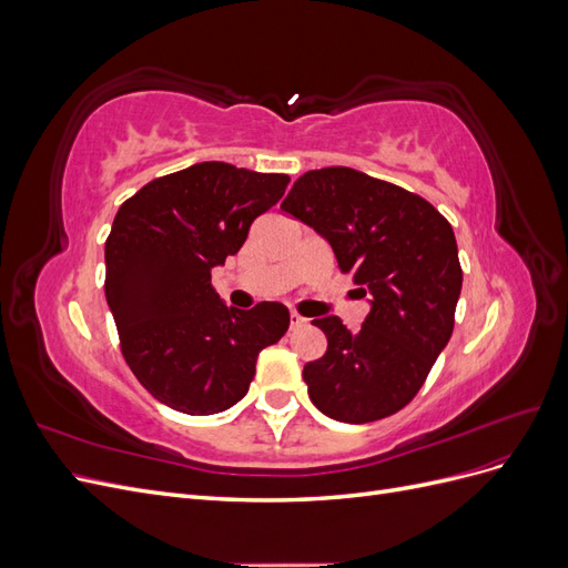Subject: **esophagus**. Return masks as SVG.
I'll list each match as a JSON object with an SVG mask.
<instances>
[{
	"label": "esophagus",
	"mask_w": 568,
	"mask_h": 568,
	"mask_svg": "<svg viewBox=\"0 0 568 568\" xmlns=\"http://www.w3.org/2000/svg\"><path fill=\"white\" fill-rule=\"evenodd\" d=\"M303 326H307V320L298 313H291V329L296 332V329H303Z\"/></svg>",
	"instance_id": "34e87169"
}]
</instances>
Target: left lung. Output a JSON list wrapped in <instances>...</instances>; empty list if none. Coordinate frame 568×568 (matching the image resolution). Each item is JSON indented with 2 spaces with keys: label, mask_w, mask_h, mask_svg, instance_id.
Instances as JSON below:
<instances>
[{
  "label": "left lung",
  "mask_w": 568,
  "mask_h": 568,
  "mask_svg": "<svg viewBox=\"0 0 568 568\" xmlns=\"http://www.w3.org/2000/svg\"><path fill=\"white\" fill-rule=\"evenodd\" d=\"M282 211L324 236L372 296L355 334L336 315L313 322L326 353L303 367L307 395L336 422L395 415L453 336L462 267L450 222L407 189L343 165L307 170Z\"/></svg>",
  "instance_id": "1"
}]
</instances>
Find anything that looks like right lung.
<instances>
[{
  "label": "right lung",
  "mask_w": 568,
  "mask_h": 568,
  "mask_svg": "<svg viewBox=\"0 0 568 568\" xmlns=\"http://www.w3.org/2000/svg\"><path fill=\"white\" fill-rule=\"evenodd\" d=\"M288 175L220 161L144 184L106 239V301L120 351L140 384L184 415H217L244 398L263 348L288 329L282 303L227 307L211 270L244 246L251 222L284 196Z\"/></svg>",
  "instance_id": "right-lung-1"
}]
</instances>
